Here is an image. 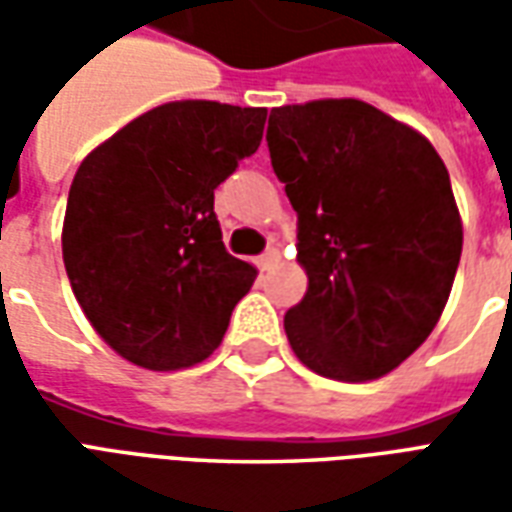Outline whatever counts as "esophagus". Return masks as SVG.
Here are the masks:
<instances>
[{"mask_svg": "<svg viewBox=\"0 0 512 512\" xmlns=\"http://www.w3.org/2000/svg\"><path fill=\"white\" fill-rule=\"evenodd\" d=\"M277 266H279V249L271 246V249H266V252L260 255V268H263V271H271V268H277Z\"/></svg>", "mask_w": 512, "mask_h": 512, "instance_id": "1", "label": "esophagus"}]
</instances>
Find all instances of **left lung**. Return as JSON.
<instances>
[{"label": "left lung", "mask_w": 512, "mask_h": 512, "mask_svg": "<svg viewBox=\"0 0 512 512\" xmlns=\"http://www.w3.org/2000/svg\"><path fill=\"white\" fill-rule=\"evenodd\" d=\"M266 142L310 279L285 312L293 354L337 381L386 376L439 323L461 260L444 161L419 131L356 98L271 109Z\"/></svg>", "instance_id": "1"}]
</instances>
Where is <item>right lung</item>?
<instances>
[{"label":"right lung","mask_w":512,"mask_h":512,"mask_svg":"<svg viewBox=\"0 0 512 512\" xmlns=\"http://www.w3.org/2000/svg\"><path fill=\"white\" fill-rule=\"evenodd\" d=\"M266 109L172 101L131 120L76 172L62 260L87 321L147 370L219 348L257 268L224 249L213 189L252 156Z\"/></svg>","instance_id":"obj_1"}]
</instances>
